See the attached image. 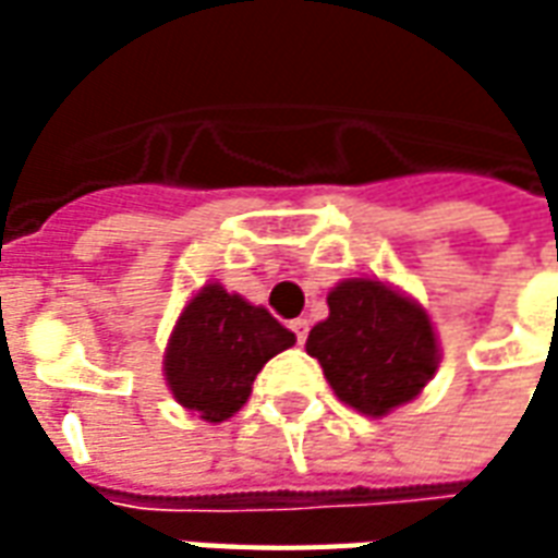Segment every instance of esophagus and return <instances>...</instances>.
I'll return each mask as SVG.
<instances>
[{
  "label": "esophagus",
  "mask_w": 558,
  "mask_h": 558,
  "mask_svg": "<svg viewBox=\"0 0 558 558\" xmlns=\"http://www.w3.org/2000/svg\"><path fill=\"white\" fill-rule=\"evenodd\" d=\"M290 328H292V331H295V340H299V343H304V340H307V328H311V323L299 316V319H292Z\"/></svg>",
  "instance_id": "1"
}]
</instances>
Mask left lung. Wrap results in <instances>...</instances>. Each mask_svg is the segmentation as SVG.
<instances>
[{
	"instance_id": "1",
	"label": "left lung",
	"mask_w": 558,
	"mask_h": 558,
	"mask_svg": "<svg viewBox=\"0 0 558 558\" xmlns=\"http://www.w3.org/2000/svg\"><path fill=\"white\" fill-rule=\"evenodd\" d=\"M307 355L362 415H388L433 379L439 347L427 311L383 280L350 278L328 292V316L307 335Z\"/></svg>"
}]
</instances>
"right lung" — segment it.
Instances as JSON below:
<instances>
[{"label": "right lung", "mask_w": 558, "mask_h": 558, "mask_svg": "<svg viewBox=\"0 0 558 558\" xmlns=\"http://www.w3.org/2000/svg\"><path fill=\"white\" fill-rule=\"evenodd\" d=\"M292 343L295 335L266 307L206 283L172 328L163 376L184 410L218 424L242 410L263 364Z\"/></svg>", "instance_id": "1"}]
</instances>
